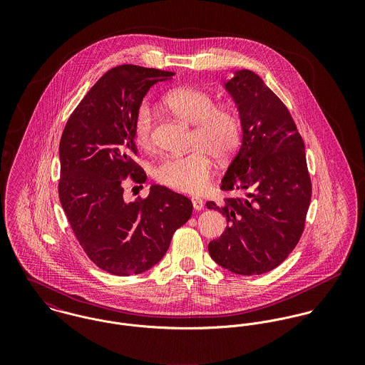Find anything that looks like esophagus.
I'll return each mask as SVG.
<instances>
[{"label":"esophagus","mask_w":365,"mask_h":365,"mask_svg":"<svg viewBox=\"0 0 365 365\" xmlns=\"http://www.w3.org/2000/svg\"><path fill=\"white\" fill-rule=\"evenodd\" d=\"M192 207H194L195 210H202L204 209V201L201 198H198V197H194L192 198Z\"/></svg>","instance_id":"1"}]
</instances>
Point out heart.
<instances>
[{
    "instance_id": "obj_1",
    "label": "heart",
    "mask_w": 365,
    "mask_h": 365,
    "mask_svg": "<svg viewBox=\"0 0 365 365\" xmlns=\"http://www.w3.org/2000/svg\"><path fill=\"white\" fill-rule=\"evenodd\" d=\"M164 104L184 122L195 125L192 143L200 148L185 155L163 158L155 168V178L181 192H200L210 177L209 155L225 160L236 152L242 136L240 119L229 109L216 108L208 93L198 88L173 90L165 96ZM152 129V109L143 103L138 108L133 122L135 142L139 148H150Z\"/></svg>"
}]
</instances>
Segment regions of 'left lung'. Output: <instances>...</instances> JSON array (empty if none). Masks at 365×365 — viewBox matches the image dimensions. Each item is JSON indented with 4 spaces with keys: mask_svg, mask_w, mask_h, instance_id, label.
I'll return each mask as SVG.
<instances>
[{
    "mask_svg": "<svg viewBox=\"0 0 365 365\" xmlns=\"http://www.w3.org/2000/svg\"><path fill=\"white\" fill-rule=\"evenodd\" d=\"M223 87L237 106L242 143L220 188L245 197L207 202L227 222L209 255L230 272L260 275L285 260L304 232L312 195L305 145L287 106L256 73L235 71Z\"/></svg>",
    "mask_w": 365,
    "mask_h": 365,
    "instance_id": "left-lung-1",
    "label": "left lung"
}]
</instances>
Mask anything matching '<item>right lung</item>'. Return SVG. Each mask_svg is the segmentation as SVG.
<instances>
[{
  "label": "right lung",
  "mask_w": 365,
  "mask_h": 365,
  "mask_svg": "<svg viewBox=\"0 0 365 365\" xmlns=\"http://www.w3.org/2000/svg\"><path fill=\"white\" fill-rule=\"evenodd\" d=\"M173 76L132 64L110 68L77 105L60 139V204L90 260L113 275L155 267L192 215L187 197L161 185H152L145 201L123 198L125 177L146 181L132 160L136 110L156 83Z\"/></svg>",
  "instance_id": "right-lung-1"
}]
</instances>
